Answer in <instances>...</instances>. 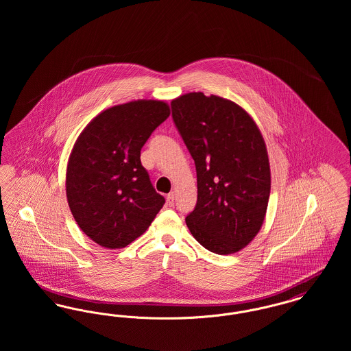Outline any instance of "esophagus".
Masks as SVG:
<instances>
[{
    "label": "esophagus",
    "mask_w": 351,
    "mask_h": 351,
    "mask_svg": "<svg viewBox=\"0 0 351 351\" xmlns=\"http://www.w3.org/2000/svg\"><path fill=\"white\" fill-rule=\"evenodd\" d=\"M173 202H175V193H173V192H171V193L167 196V205L172 206V205H173Z\"/></svg>",
    "instance_id": "obj_1"
}]
</instances>
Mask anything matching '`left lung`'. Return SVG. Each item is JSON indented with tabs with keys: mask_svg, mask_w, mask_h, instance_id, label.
<instances>
[{
	"mask_svg": "<svg viewBox=\"0 0 351 351\" xmlns=\"http://www.w3.org/2000/svg\"><path fill=\"white\" fill-rule=\"evenodd\" d=\"M172 118L197 172V204L186 226L206 250H242L266 217L271 172L265 139L235 102L202 92L171 102Z\"/></svg>",
	"mask_w": 351,
	"mask_h": 351,
	"instance_id": "left-lung-1",
	"label": "left lung"
}]
</instances>
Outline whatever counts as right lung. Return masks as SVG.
I'll list each match as a JSON object with an SVG mask.
<instances>
[{
    "instance_id": "right-lung-1",
    "label": "right lung",
    "mask_w": 351,
    "mask_h": 351,
    "mask_svg": "<svg viewBox=\"0 0 351 351\" xmlns=\"http://www.w3.org/2000/svg\"><path fill=\"white\" fill-rule=\"evenodd\" d=\"M168 116L165 101L126 102L101 112L76 139L66 175L68 205L79 228L102 247H126L165 205L141 150Z\"/></svg>"
}]
</instances>
